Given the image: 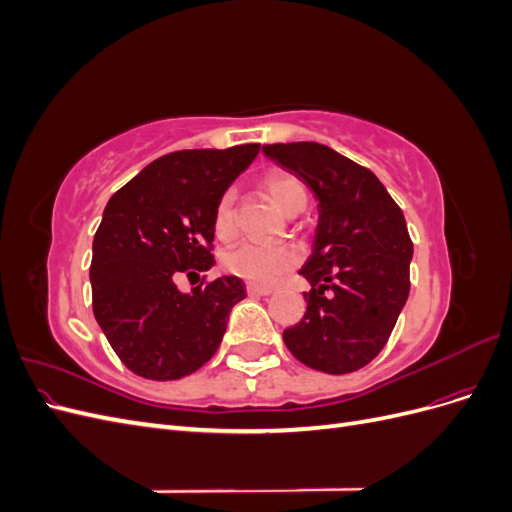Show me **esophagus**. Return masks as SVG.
Returning <instances> with one entry per match:
<instances>
[{
    "label": "esophagus",
    "instance_id": "34e87169",
    "mask_svg": "<svg viewBox=\"0 0 512 512\" xmlns=\"http://www.w3.org/2000/svg\"><path fill=\"white\" fill-rule=\"evenodd\" d=\"M271 292H273V288L256 286V284H247V294H250V297H269Z\"/></svg>",
    "mask_w": 512,
    "mask_h": 512
}]
</instances>
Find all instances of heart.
<instances>
[{
  "instance_id": "1",
  "label": "heart",
  "mask_w": 512,
  "mask_h": 512,
  "mask_svg": "<svg viewBox=\"0 0 512 512\" xmlns=\"http://www.w3.org/2000/svg\"><path fill=\"white\" fill-rule=\"evenodd\" d=\"M262 188L267 190L273 203L284 213H297L307 203V190L303 181L282 168L267 170L262 175ZM235 192L226 190L213 209V230L215 237L230 241L237 232L235 213ZM224 269L245 282L258 286H273L282 277L299 265V252L286 243H254L245 241L224 254Z\"/></svg>"
}]
</instances>
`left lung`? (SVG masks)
<instances>
[{
    "mask_svg": "<svg viewBox=\"0 0 512 512\" xmlns=\"http://www.w3.org/2000/svg\"><path fill=\"white\" fill-rule=\"evenodd\" d=\"M262 151L318 198L314 252L299 271L312 284L307 312L284 331L294 359L324 374H352L380 354L410 292L412 239L404 213L369 168L320 143Z\"/></svg>",
    "mask_w": 512,
    "mask_h": 512,
    "instance_id": "8db88e82",
    "label": "left lung"
}]
</instances>
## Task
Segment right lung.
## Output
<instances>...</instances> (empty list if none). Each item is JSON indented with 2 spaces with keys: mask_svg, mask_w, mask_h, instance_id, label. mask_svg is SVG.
<instances>
[{
  "mask_svg": "<svg viewBox=\"0 0 512 512\" xmlns=\"http://www.w3.org/2000/svg\"><path fill=\"white\" fill-rule=\"evenodd\" d=\"M260 145L166 153L117 190L104 209L91 258V305L108 344L147 380H179L203 367L220 342L230 309L245 299L235 275L177 277L213 267V209Z\"/></svg>",
  "mask_w": 512,
  "mask_h": 512,
  "instance_id": "obj_1",
  "label": "right lung"
}]
</instances>
